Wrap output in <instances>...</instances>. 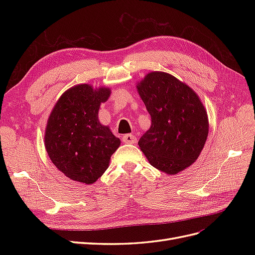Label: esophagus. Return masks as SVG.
I'll use <instances>...</instances> for the list:
<instances>
[{
	"instance_id": "obj_1",
	"label": "esophagus",
	"mask_w": 255,
	"mask_h": 255,
	"mask_svg": "<svg viewBox=\"0 0 255 255\" xmlns=\"http://www.w3.org/2000/svg\"><path fill=\"white\" fill-rule=\"evenodd\" d=\"M122 140L123 142L126 143H136L137 142V138L135 135L132 134H127L122 137Z\"/></svg>"
}]
</instances>
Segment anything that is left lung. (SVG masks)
I'll use <instances>...</instances> for the list:
<instances>
[{"mask_svg":"<svg viewBox=\"0 0 255 255\" xmlns=\"http://www.w3.org/2000/svg\"><path fill=\"white\" fill-rule=\"evenodd\" d=\"M151 116L138 141L149 163L176 174L198 158L208 135L207 114L196 92L171 74L151 72L137 85Z\"/></svg>","mask_w":255,"mask_h":255,"instance_id":"left-lung-1","label":"left lung"}]
</instances>
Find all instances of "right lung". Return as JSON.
<instances>
[{"instance_id":"obj_1","label":"right lung","mask_w":255,"mask_h":255,"mask_svg":"<svg viewBox=\"0 0 255 255\" xmlns=\"http://www.w3.org/2000/svg\"><path fill=\"white\" fill-rule=\"evenodd\" d=\"M110 95L109 88L94 90L82 84L68 89L54 106L44 144L52 163L69 179L95 183L120 145L119 138L98 119L100 105Z\"/></svg>"}]
</instances>
